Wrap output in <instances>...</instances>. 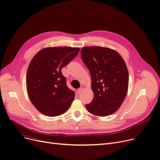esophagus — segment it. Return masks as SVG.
<instances>
[{"label": "esophagus", "mask_w": 160, "mask_h": 160, "mask_svg": "<svg viewBox=\"0 0 160 160\" xmlns=\"http://www.w3.org/2000/svg\"><path fill=\"white\" fill-rule=\"evenodd\" d=\"M82 91H83V88H79V89L77 90V93H78V94H80V93H81L82 92Z\"/></svg>", "instance_id": "1"}]
</instances>
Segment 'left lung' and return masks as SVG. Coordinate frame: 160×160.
<instances>
[{
	"label": "left lung",
	"instance_id": "1",
	"mask_svg": "<svg viewBox=\"0 0 160 160\" xmlns=\"http://www.w3.org/2000/svg\"><path fill=\"white\" fill-rule=\"evenodd\" d=\"M81 57L92 78L93 99L86 105L89 113L107 116L121 107L128 90L129 74L126 63L114 50L101 46L81 49Z\"/></svg>",
	"mask_w": 160,
	"mask_h": 160
}]
</instances>
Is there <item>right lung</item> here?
I'll return each mask as SVG.
<instances>
[{
  "instance_id": "right-lung-1",
  "label": "right lung",
  "mask_w": 160,
  "mask_h": 160,
  "mask_svg": "<svg viewBox=\"0 0 160 160\" xmlns=\"http://www.w3.org/2000/svg\"><path fill=\"white\" fill-rule=\"evenodd\" d=\"M80 48L48 47L32 59L26 76L27 91L34 107L47 116L65 113L75 93L67 86L61 69L77 56Z\"/></svg>"
}]
</instances>
